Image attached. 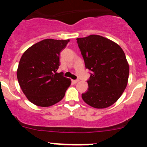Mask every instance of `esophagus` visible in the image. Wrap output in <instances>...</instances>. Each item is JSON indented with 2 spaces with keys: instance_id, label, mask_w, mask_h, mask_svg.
I'll return each instance as SVG.
<instances>
[{
  "instance_id": "esophagus-1",
  "label": "esophagus",
  "mask_w": 147,
  "mask_h": 147,
  "mask_svg": "<svg viewBox=\"0 0 147 147\" xmlns=\"http://www.w3.org/2000/svg\"><path fill=\"white\" fill-rule=\"evenodd\" d=\"M78 82H79V80H72V82L74 83H77Z\"/></svg>"
}]
</instances>
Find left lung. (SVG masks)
<instances>
[{
    "mask_svg": "<svg viewBox=\"0 0 147 147\" xmlns=\"http://www.w3.org/2000/svg\"><path fill=\"white\" fill-rule=\"evenodd\" d=\"M77 44L90 71L84 102L95 108H106L121 96L128 82L129 65L124 51L112 40L99 35L77 38Z\"/></svg>",
    "mask_w": 147,
    "mask_h": 147,
    "instance_id": "obj_1",
    "label": "left lung"
}]
</instances>
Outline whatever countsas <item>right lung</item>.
<instances>
[{
    "mask_svg": "<svg viewBox=\"0 0 147 147\" xmlns=\"http://www.w3.org/2000/svg\"><path fill=\"white\" fill-rule=\"evenodd\" d=\"M69 40H43L27 49L18 65V82L30 102L40 107H49L63 98L71 80L57 73L59 54Z\"/></svg>",
    "mask_w": 147,
    "mask_h": 147,
    "instance_id": "obj_1",
    "label": "right lung"
}]
</instances>
